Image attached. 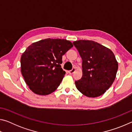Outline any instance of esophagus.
Instances as JSON below:
<instances>
[{"label":"esophagus","instance_id":"1","mask_svg":"<svg viewBox=\"0 0 132 132\" xmlns=\"http://www.w3.org/2000/svg\"><path fill=\"white\" fill-rule=\"evenodd\" d=\"M75 70H76L75 68H73L72 69H71V70H69V71H68L69 74V75H72V74H73V73L75 72Z\"/></svg>","mask_w":132,"mask_h":132}]
</instances>
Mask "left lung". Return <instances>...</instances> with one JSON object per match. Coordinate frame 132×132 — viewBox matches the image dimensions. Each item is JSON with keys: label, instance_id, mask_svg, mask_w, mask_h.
Returning <instances> with one entry per match:
<instances>
[{"label": "left lung", "instance_id": "left-lung-1", "mask_svg": "<svg viewBox=\"0 0 132 132\" xmlns=\"http://www.w3.org/2000/svg\"><path fill=\"white\" fill-rule=\"evenodd\" d=\"M82 59V76L75 81L80 93L88 97L103 94L114 81L118 69L113 53L93 41L79 40L73 42Z\"/></svg>", "mask_w": 132, "mask_h": 132}]
</instances>
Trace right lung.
Listing matches in <instances>:
<instances>
[{
    "mask_svg": "<svg viewBox=\"0 0 132 132\" xmlns=\"http://www.w3.org/2000/svg\"><path fill=\"white\" fill-rule=\"evenodd\" d=\"M73 46L66 39L47 38L27 48L21 57V71L32 92L45 95L56 90L66 73L61 65L62 56Z\"/></svg>",
    "mask_w": 132,
    "mask_h": 132,
    "instance_id": "add662e5",
    "label": "right lung"
}]
</instances>
